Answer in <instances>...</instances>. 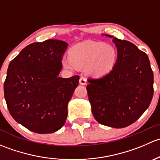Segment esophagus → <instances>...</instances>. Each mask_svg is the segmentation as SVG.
<instances>
[{
  "label": "esophagus",
  "instance_id": "1",
  "mask_svg": "<svg viewBox=\"0 0 160 160\" xmlns=\"http://www.w3.org/2000/svg\"><path fill=\"white\" fill-rule=\"evenodd\" d=\"M79 81H80V83L81 85H86L87 84V79L85 78V77H80Z\"/></svg>",
  "mask_w": 160,
  "mask_h": 160
}]
</instances>
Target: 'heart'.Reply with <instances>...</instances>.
<instances>
[{"label":"heart","instance_id":"heart-1","mask_svg":"<svg viewBox=\"0 0 160 160\" xmlns=\"http://www.w3.org/2000/svg\"><path fill=\"white\" fill-rule=\"evenodd\" d=\"M117 59V51L112 46L102 42H87L71 48L70 57L62 59V65L71 71L86 67L90 75L102 77L112 71Z\"/></svg>","mask_w":160,"mask_h":160}]
</instances>
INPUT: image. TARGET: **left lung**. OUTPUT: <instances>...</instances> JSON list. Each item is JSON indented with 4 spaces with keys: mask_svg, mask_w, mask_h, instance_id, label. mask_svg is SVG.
I'll return each mask as SVG.
<instances>
[{
    "mask_svg": "<svg viewBox=\"0 0 160 160\" xmlns=\"http://www.w3.org/2000/svg\"><path fill=\"white\" fill-rule=\"evenodd\" d=\"M117 47L112 71L100 78L88 79L91 111L97 122L112 128H125L138 120L153 96V72L149 57L126 40L110 35Z\"/></svg>",
    "mask_w": 160,
    "mask_h": 160,
    "instance_id": "obj_1",
    "label": "left lung"
}]
</instances>
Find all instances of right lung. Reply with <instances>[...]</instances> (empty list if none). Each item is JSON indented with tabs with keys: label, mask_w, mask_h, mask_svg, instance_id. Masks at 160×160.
Returning a JSON list of instances; mask_svg holds the SVG:
<instances>
[{
	"label": "right lung",
	"mask_w": 160,
	"mask_h": 160,
	"mask_svg": "<svg viewBox=\"0 0 160 160\" xmlns=\"http://www.w3.org/2000/svg\"><path fill=\"white\" fill-rule=\"evenodd\" d=\"M68 43L58 39L34 42L11 61L4 84V98L13 118L32 132L52 133L67 117V105L79 76L62 78Z\"/></svg>",
	"instance_id": "1"
}]
</instances>
